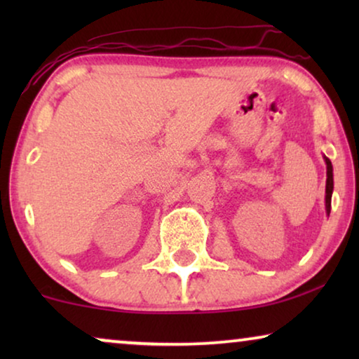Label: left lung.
Segmentation results:
<instances>
[{
	"mask_svg": "<svg viewBox=\"0 0 359 359\" xmlns=\"http://www.w3.org/2000/svg\"><path fill=\"white\" fill-rule=\"evenodd\" d=\"M327 163V184H325V209L327 214L330 215V209H332V193H333V166L332 161L323 156Z\"/></svg>",
	"mask_w": 359,
	"mask_h": 359,
	"instance_id": "left-lung-1",
	"label": "left lung"
}]
</instances>
